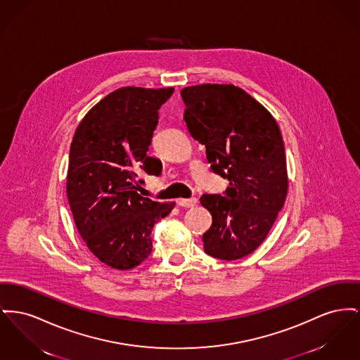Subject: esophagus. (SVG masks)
<instances>
[{"mask_svg": "<svg viewBox=\"0 0 360 360\" xmlns=\"http://www.w3.org/2000/svg\"><path fill=\"white\" fill-rule=\"evenodd\" d=\"M197 198H179L176 201V204L179 207H184V208H191V207H195L197 205Z\"/></svg>", "mask_w": 360, "mask_h": 360, "instance_id": "esophagus-1", "label": "esophagus"}]
</instances>
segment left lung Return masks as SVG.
Wrapping results in <instances>:
<instances>
[{
    "label": "left lung",
    "mask_w": 360,
    "mask_h": 360,
    "mask_svg": "<svg viewBox=\"0 0 360 360\" xmlns=\"http://www.w3.org/2000/svg\"><path fill=\"white\" fill-rule=\"evenodd\" d=\"M191 137L205 146L213 172L230 181L224 197L202 194L212 214L204 250L214 258H243L265 240L287 191L283 137L274 115L242 88L198 84L181 91Z\"/></svg>",
    "instance_id": "8db88e82"
}]
</instances>
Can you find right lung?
Segmentation results:
<instances>
[{
    "mask_svg": "<svg viewBox=\"0 0 360 360\" xmlns=\"http://www.w3.org/2000/svg\"><path fill=\"white\" fill-rule=\"evenodd\" d=\"M172 92V86L118 88L92 107L75 131L66 176L70 211L86 248L112 269L140 265L152 252L155 223L175 207L136 191L139 169L162 171L147 152L158 110Z\"/></svg>",
    "mask_w": 360,
    "mask_h": 360,
    "instance_id": "obj_1",
    "label": "right lung"
}]
</instances>
